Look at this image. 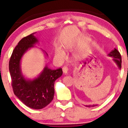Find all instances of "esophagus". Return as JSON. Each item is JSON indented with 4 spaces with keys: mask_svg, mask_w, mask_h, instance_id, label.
<instances>
[{
    "mask_svg": "<svg viewBox=\"0 0 128 128\" xmlns=\"http://www.w3.org/2000/svg\"><path fill=\"white\" fill-rule=\"evenodd\" d=\"M62 70L64 74H68V72H69V68L66 67V66H64V67L62 68Z\"/></svg>",
    "mask_w": 128,
    "mask_h": 128,
    "instance_id": "34e87169",
    "label": "esophagus"
}]
</instances>
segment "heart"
<instances>
[{
  "instance_id": "obj_1",
  "label": "heart",
  "mask_w": 128,
  "mask_h": 128,
  "mask_svg": "<svg viewBox=\"0 0 128 128\" xmlns=\"http://www.w3.org/2000/svg\"><path fill=\"white\" fill-rule=\"evenodd\" d=\"M85 41H88V39H86ZM65 48L66 49L68 48L67 46H65ZM86 52H87V50H85L83 53L77 55L76 57L79 58V57L82 56L84 55L86 53ZM65 57H66V54H65V52L64 51V50H63L61 48H60V47H57V48L55 49V58L56 60L59 61V62H62V61L64 60V58H65Z\"/></svg>"
}]
</instances>
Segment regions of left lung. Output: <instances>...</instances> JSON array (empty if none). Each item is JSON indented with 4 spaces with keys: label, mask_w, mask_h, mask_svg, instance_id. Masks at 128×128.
<instances>
[{
    "label": "left lung",
    "mask_w": 128,
    "mask_h": 128,
    "mask_svg": "<svg viewBox=\"0 0 128 128\" xmlns=\"http://www.w3.org/2000/svg\"><path fill=\"white\" fill-rule=\"evenodd\" d=\"M109 56L112 57L113 58V60L114 62L116 63L117 65H118L119 69H121V63H122V59H121V56L120 54L116 49L114 48V50L110 52V53L108 55ZM97 104H93V105H88V106H86L87 107H92V106H97Z\"/></svg>",
    "instance_id": "1"
}]
</instances>
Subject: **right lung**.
Masks as SVG:
<instances>
[{
    "mask_svg": "<svg viewBox=\"0 0 128 128\" xmlns=\"http://www.w3.org/2000/svg\"><path fill=\"white\" fill-rule=\"evenodd\" d=\"M32 33L19 41L12 54L9 61V72L13 92L26 106L35 110H40L50 104L54 98L55 80L62 75L61 68L49 69L46 64L37 78L32 80L24 78L21 69L22 56L28 50L34 47L38 40ZM46 56L48 54L45 52Z\"/></svg>",
    "mask_w": 128,
    "mask_h": 128,
    "instance_id": "right-lung-1",
    "label": "right lung"
}]
</instances>
